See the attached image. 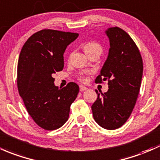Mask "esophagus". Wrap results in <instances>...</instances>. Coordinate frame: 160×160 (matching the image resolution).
Returning a JSON list of instances; mask_svg holds the SVG:
<instances>
[{"instance_id":"34e87169","label":"esophagus","mask_w":160,"mask_h":160,"mask_svg":"<svg viewBox=\"0 0 160 160\" xmlns=\"http://www.w3.org/2000/svg\"><path fill=\"white\" fill-rule=\"evenodd\" d=\"M87 88L86 87H83V86H82V85L80 86V91H81V92L87 90Z\"/></svg>"}]
</instances>
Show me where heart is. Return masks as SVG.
<instances>
[{
	"label": "heart",
	"mask_w": 160,
	"mask_h": 160,
	"mask_svg": "<svg viewBox=\"0 0 160 160\" xmlns=\"http://www.w3.org/2000/svg\"><path fill=\"white\" fill-rule=\"evenodd\" d=\"M84 52H86V54L87 55H92V54H97V55L100 56L101 54L102 53V46L101 45V44H99L97 42L95 41H91L88 42L84 45L83 46ZM80 80L82 81H86L87 80V78L85 76H81L80 77Z\"/></svg>",
	"instance_id": "b5f03b06"
}]
</instances>
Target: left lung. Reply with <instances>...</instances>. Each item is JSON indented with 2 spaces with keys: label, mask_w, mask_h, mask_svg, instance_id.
Wrapping results in <instances>:
<instances>
[{
  "label": "left lung",
  "mask_w": 160,
  "mask_h": 160,
  "mask_svg": "<svg viewBox=\"0 0 160 160\" xmlns=\"http://www.w3.org/2000/svg\"><path fill=\"white\" fill-rule=\"evenodd\" d=\"M109 38L108 55L96 83L108 80V90L98 95L92 104L93 118L99 125L108 130L122 127L129 118L140 92L143 76V61L138 46L121 28L106 31Z\"/></svg>",
  "instance_id": "obj_1"
}]
</instances>
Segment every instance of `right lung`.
Segmentation results:
<instances>
[{
	"mask_svg": "<svg viewBox=\"0 0 160 160\" xmlns=\"http://www.w3.org/2000/svg\"><path fill=\"white\" fill-rule=\"evenodd\" d=\"M78 33L42 29L22 46L17 64V87L26 110L37 125L53 131L68 121L70 108L79 92L71 82L64 88L54 84L52 75L64 68V53Z\"/></svg>",
	"mask_w": 160,
	"mask_h": 160,
	"instance_id": "1",
	"label": "right lung"
}]
</instances>
